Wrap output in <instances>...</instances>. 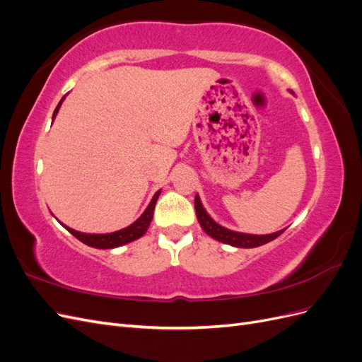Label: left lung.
<instances>
[{"instance_id": "8db88e82", "label": "left lung", "mask_w": 362, "mask_h": 362, "mask_svg": "<svg viewBox=\"0 0 362 362\" xmlns=\"http://www.w3.org/2000/svg\"><path fill=\"white\" fill-rule=\"evenodd\" d=\"M194 210H196V216H198V221H199L202 229L208 235L216 238L217 242H222V243L231 245L235 247H258L261 245H266V243L272 242V240H275L276 237H279L284 233V229H282V231L267 234V235H252V234L235 233V231H231V229H226L218 223H216L213 218L208 216L205 208L202 206V202H201L198 194H196V198H194Z\"/></svg>"}]
</instances>
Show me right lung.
<instances>
[{
    "mask_svg": "<svg viewBox=\"0 0 362 362\" xmlns=\"http://www.w3.org/2000/svg\"><path fill=\"white\" fill-rule=\"evenodd\" d=\"M63 100H64V96L62 98V101L59 103V105L56 107V110H54L52 120H54V117H56ZM160 192L161 190H158L154 194V198H152V201L149 202V205H148L146 210L144 211V214H141L134 223H131L129 226H127L124 229H119V231H116V233H110V234H86V233L75 231V229L68 228V226H64V225L63 226L66 228L74 237L78 238L80 242H83L84 245L90 246V247H96V249L119 247V246L127 245L129 242H134V240L140 238L141 235H144L148 231L149 223L152 221V216H154V208H156V202H157L158 196H160Z\"/></svg>",
    "mask_w": 362,
    "mask_h": 362,
    "instance_id": "obj_1",
    "label": "right lung"
}]
</instances>
